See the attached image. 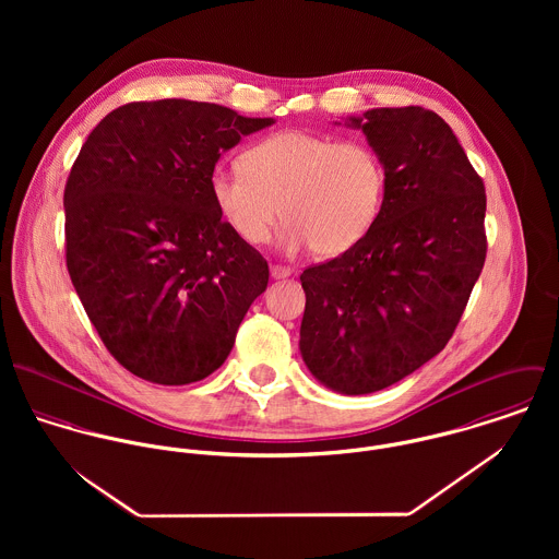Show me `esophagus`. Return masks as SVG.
Wrapping results in <instances>:
<instances>
[{
    "mask_svg": "<svg viewBox=\"0 0 559 559\" xmlns=\"http://www.w3.org/2000/svg\"><path fill=\"white\" fill-rule=\"evenodd\" d=\"M290 269L288 266H282V264H273L271 266V277L273 280H286V277H290Z\"/></svg>",
    "mask_w": 559,
    "mask_h": 559,
    "instance_id": "1",
    "label": "esophagus"
}]
</instances>
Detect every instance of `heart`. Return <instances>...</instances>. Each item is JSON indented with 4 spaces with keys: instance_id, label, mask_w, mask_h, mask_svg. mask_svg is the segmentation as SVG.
I'll use <instances>...</instances> for the list:
<instances>
[{
    "instance_id": "obj_1",
    "label": "heart",
    "mask_w": 559,
    "mask_h": 559,
    "mask_svg": "<svg viewBox=\"0 0 559 559\" xmlns=\"http://www.w3.org/2000/svg\"><path fill=\"white\" fill-rule=\"evenodd\" d=\"M242 163L245 169L217 165L209 189L222 219L247 245L264 242L282 215V249L310 245L320 258H333L364 239L381 213L385 165L364 140L282 131L247 151Z\"/></svg>"
}]
</instances>
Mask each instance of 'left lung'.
<instances>
[{
    "label": "left lung",
    "mask_w": 559,
    "mask_h": 559,
    "mask_svg": "<svg viewBox=\"0 0 559 559\" xmlns=\"http://www.w3.org/2000/svg\"><path fill=\"white\" fill-rule=\"evenodd\" d=\"M342 122L379 153L385 198L364 239L301 273L299 348L324 388L361 396L445 348L484 266L486 195L435 111L377 107Z\"/></svg>",
    "instance_id": "obj_1"
}]
</instances>
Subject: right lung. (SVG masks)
I'll return each instance as SVG.
<instances>
[{"label":"right lung","mask_w":559,"mask_h":559,"mask_svg":"<svg viewBox=\"0 0 559 559\" xmlns=\"http://www.w3.org/2000/svg\"><path fill=\"white\" fill-rule=\"evenodd\" d=\"M273 122L163 98L114 109L81 146L64 189L67 266L103 344L135 377L206 379L266 290V260L222 222L209 178Z\"/></svg>","instance_id":"1"}]
</instances>
